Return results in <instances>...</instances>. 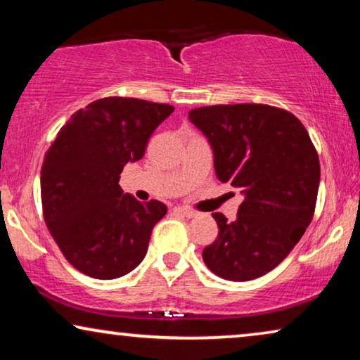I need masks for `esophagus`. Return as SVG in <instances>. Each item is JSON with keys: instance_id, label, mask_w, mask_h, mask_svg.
I'll return each mask as SVG.
<instances>
[{"instance_id": "1", "label": "esophagus", "mask_w": 360, "mask_h": 360, "mask_svg": "<svg viewBox=\"0 0 360 360\" xmlns=\"http://www.w3.org/2000/svg\"><path fill=\"white\" fill-rule=\"evenodd\" d=\"M175 213L185 216V218H195V216H196V211L190 210V208H184V206H176Z\"/></svg>"}]
</instances>
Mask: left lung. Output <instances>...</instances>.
<instances>
[{"instance_id": "1", "label": "left lung", "mask_w": 360, "mask_h": 360, "mask_svg": "<svg viewBox=\"0 0 360 360\" xmlns=\"http://www.w3.org/2000/svg\"><path fill=\"white\" fill-rule=\"evenodd\" d=\"M216 176L244 193L238 216L213 213L218 238L203 249L211 272L233 282L262 277L302 239L316 208L319 159L302 121L283 108L239 103L195 108Z\"/></svg>"}]
</instances>
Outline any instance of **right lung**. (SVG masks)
<instances>
[{
	"label": "right lung",
	"instance_id": "1",
	"mask_svg": "<svg viewBox=\"0 0 360 360\" xmlns=\"http://www.w3.org/2000/svg\"><path fill=\"white\" fill-rule=\"evenodd\" d=\"M172 111L167 103L101 98L73 112L46 152L44 221L68 264L88 277H122L144 259L167 206L122 193L120 175L127 162L142 159L150 134Z\"/></svg>",
	"mask_w": 360,
	"mask_h": 360
}]
</instances>
